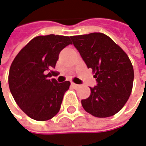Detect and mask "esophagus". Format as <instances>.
Segmentation results:
<instances>
[{
    "label": "esophagus",
    "instance_id": "esophagus-1",
    "mask_svg": "<svg viewBox=\"0 0 146 146\" xmlns=\"http://www.w3.org/2000/svg\"><path fill=\"white\" fill-rule=\"evenodd\" d=\"M72 86H73L75 90H77V89H78V88H80V86H79V85H77V84H75V83H72Z\"/></svg>",
    "mask_w": 146,
    "mask_h": 146
}]
</instances>
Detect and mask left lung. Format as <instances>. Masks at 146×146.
I'll list each match as a JSON object with an SVG mask.
<instances>
[{"mask_svg": "<svg viewBox=\"0 0 146 146\" xmlns=\"http://www.w3.org/2000/svg\"><path fill=\"white\" fill-rule=\"evenodd\" d=\"M73 45L98 85L81 100L84 110L97 117H108L118 113L131 94L134 72L128 55L110 36L102 33L71 36Z\"/></svg>", "mask_w": 146, "mask_h": 146, "instance_id": "left-lung-1", "label": "left lung"}]
</instances>
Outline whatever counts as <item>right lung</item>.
Returning a JSON list of instances; mask_svg holds the SVG:
<instances>
[{"instance_id":"1","label":"right lung","mask_w":146,"mask_h":146,"mask_svg":"<svg viewBox=\"0 0 146 146\" xmlns=\"http://www.w3.org/2000/svg\"><path fill=\"white\" fill-rule=\"evenodd\" d=\"M72 44L70 36H37L16 56L9 73V90L16 103L36 121H47L57 114L68 81L57 83L52 77L60 52Z\"/></svg>"}]
</instances>
